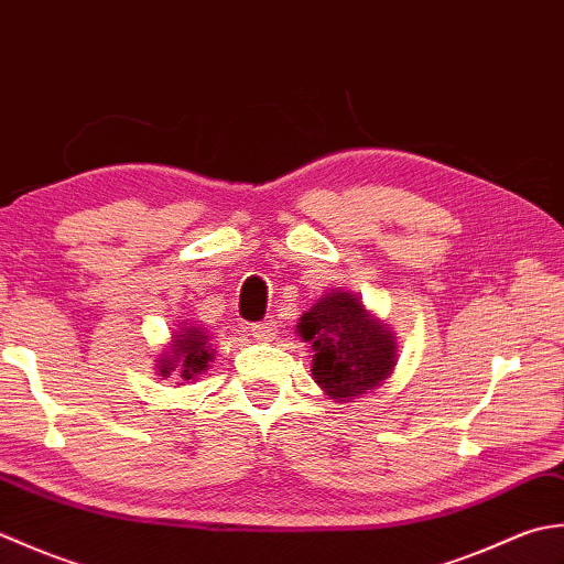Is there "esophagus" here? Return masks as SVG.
<instances>
[{"mask_svg": "<svg viewBox=\"0 0 564 564\" xmlns=\"http://www.w3.org/2000/svg\"><path fill=\"white\" fill-rule=\"evenodd\" d=\"M251 334H254L259 341H273L275 337H279V322L275 319L257 322V325H251Z\"/></svg>", "mask_w": 564, "mask_h": 564, "instance_id": "esophagus-1", "label": "esophagus"}]
</instances>
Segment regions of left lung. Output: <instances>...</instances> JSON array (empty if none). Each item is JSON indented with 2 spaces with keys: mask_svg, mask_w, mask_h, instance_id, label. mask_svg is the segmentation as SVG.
<instances>
[{
  "mask_svg": "<svg viewBox=\"0 0 564 564\" xmlns=\"http://www.w3.org/2000/svg\"><path fill=\"white\" fill-rule=\"evenodd\" d=\"M301 334L313 341V376L334 400L373 390L394 366V339L351 293L319 297L301 317Z\"/></svg>",
  "mask_w": 564,
  "mask_h": 564,
  "instance_id": "1",
  "label": "left lung"
}]
</instances>
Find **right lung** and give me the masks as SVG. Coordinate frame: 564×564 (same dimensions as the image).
Returning <instances> with one entry per match:
<instances>
[{"mask_svg": "<svg viewBox=\"0 0 564 564\" xmlns=\"http://www.w3.org/2000/svg\"><path fill=\"white\" fill-rule=\"evenodd\" d=\"M208 334H203L198 327H188L182 334H174V344L170 356L160 361V373L164 378L178 376L182 380H196L208 370L210 349H208Z\"/></svg>", "mask_w": 564, "mask_h": 564, "instance_id": "add662e5", "label": "right lung"}]
</instances>
